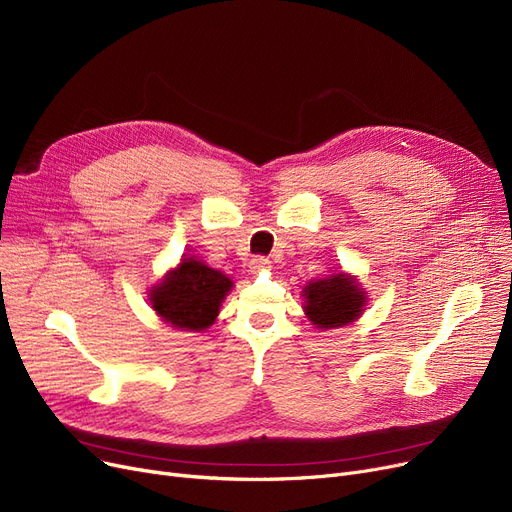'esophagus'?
<instances>
[{"label": "esophagus", "mask_w": 512, "mask_h": 512, "mask_svg": "<svg viewBox=\"0 0 512 512\" xmlns=\"http://www.w3.org/2000/svg\"><path fill=\"white\" fill-rule=\"evenodd\" d=\"M272 267V261L267 257H255L251 259V272H265Z\"/></svg>", "instance_id": "1"}]
</instances>
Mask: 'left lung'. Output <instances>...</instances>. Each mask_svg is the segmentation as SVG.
Returning a JSON list of instances; mask_svg holds the SVG:
<instances>
[{"label": "left lung", "instance_id": "left-lung-1", "mask_svg": "<svg viewBox=\"0 0 512 512\" xmlns=\"http://www.w3.org/2000/svg\"><path fill=\"white\" fill-rule=\"evenodd\" d=\"M303 309L311 326L336 330L357 321L367 305V290L357 276L336 272L326 278L309 280L303 288Z\"/></svg>", "mask_w": 512, "mask_h": 512}]
</instances>
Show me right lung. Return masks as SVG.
I'll list each match as a JSON object with an SVG mask.
<instances>
[{
    "label": "right lung",
    "instance_id": "right-lung-1",
    "mask_svg": "<svg viewBox=\"0 0 512 512\" xmlns=\"http://www.w3.org/2000/svg\"><path fill=\"white\" fill-rule=\"evenodd\" d=\"M232 286L226 274L199 257L182 255L180 263L149 290V303L157 317L174 330L205 332L220 315Z\"/></svg>",
    "mask_w": 512,
    "mask_h": 512
}]
</instances>
